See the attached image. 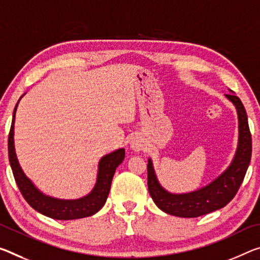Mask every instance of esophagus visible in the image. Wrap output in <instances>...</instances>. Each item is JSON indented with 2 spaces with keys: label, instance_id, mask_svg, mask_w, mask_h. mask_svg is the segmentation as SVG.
Returning a JSON list of instances; mask_svg holds the SVG:
<instances>
[{
  "label": "esophagus",
  "instance_id": "obj_1",
  "mask_svg": "<svg viewBox=\"0 0 260 260\" xmlns=\"http://www.w3.org/2000/svg\"><path fill=\"white\" fill-rule=\"evenodd\" d=\"M131 146H132V148H133L134 150L140 151V150H142L143 148H145V142L142 141V139H141V138L135 137L133 140H132Z\"/></svg>",
  "mask_w": 260,
  "mask_h": 260
}]
</instances>
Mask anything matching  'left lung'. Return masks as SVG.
Wrapping results in <instances>:
<instances>
[{
    "label": "left lung",
    "mask_w": 260,
    "mask_h": 260,
    "mask_svg": "<svg viewBox=\"0 0 260 260\" xmlns=\"http://www.w3.org/2000/svg\"><path fill=\"white\" fill-rule=\"evenodd\" d=\"M225 97L232 101L237 109L240 140L233 163L219 178L199 191L186 194H171L158 184L151 160L148 159V189L156 206L163 212L179 217H198L224 207L236 196L249 168L252 139L248 115L241 100L234 93L225 94Z\"/></svg>",
    "instance_id": "obj_1"
}]
</instances>
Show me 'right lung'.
<instances>
[{
    "instance_id": "right-lung-1",
    "label": "right lung",
    "mask_w": 260,
    "mask_h": 260,
    "mask_svg": "<svg viewBox=\"0 0 260 260\" xmlns=\"http://www.w3.org/2000/svg\"><path fill=\"white\" fill-rule=\"evenodd\" d=\"M17 105H16L14 111L9 138H8V152H9V162L16 184H17L19 191L24 197V199L26 200V203L32 208H35L37 212L55 220L82 219V217L91 216L94 213H97L104 206L106 199H108L115 169L125 158V149L121 148V149H118L104 156L101 159L97 184L89 196L77 200H59L44 196L43 193H40L34 186L30 179L24 175L23 170L18 164L17 157H16L14 147V123Z\"/></svg>"
}]
</instances>
